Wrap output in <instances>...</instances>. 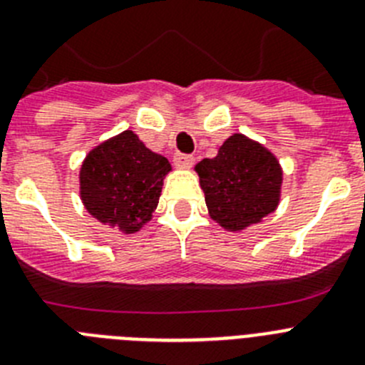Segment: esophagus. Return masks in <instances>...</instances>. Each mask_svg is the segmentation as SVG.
<instances>
[{"label": "esophagus", "mask_w": 365, "mask_h": 365, "mask_svg": "<svg viewBox=\"0 0 365 365\" xmlns=\"http://www.w3.org/2000/svg\"><path fill=\"white\" fill-rule=\"evenodd\" d=\"M173 163H175V166L180 168V170H190V168L193 166V163H195V159H193L192 155L177 153L175 157H173Z\"/></svg>", "instance_id": "obj_1"}]
</instances>
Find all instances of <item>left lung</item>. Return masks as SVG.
I'll use <instances>...</instances> for the list:
<instances>
[{
  "label": "left lung",
  "instance_id": "obj_1",
  "mask_svg": "<svg viewBox=\"0 0 365 365\" xmlns=\"http://www.w3.org/2000/svg\"><path fill=\"white\" fill-rule=\"evenodd\" d=\"M208 215L228 232H243L272 214L282 199L278 157L254 138L234 133L214 159L195 164Z\"/></svg>",
  "mask_w": 365,
  "mask_h": 365
}]
</instances>
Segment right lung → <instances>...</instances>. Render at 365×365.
<instances>
[{
	"label": "right lung",
	"instance_id": "add662e5",
	"mask_svg": "<svg viewBox=\"0 0 365 365\" xmlns=\"http://www.w3.org/2000/svg\"><path fill=\"white\" fill-rule=\"evenodd\" d=\"M170 172L166 157L125 130L86 155L78 173L80 199L96 221L125 235L135 234L153 217Z\"/></svg>",
	"mask_w": 365,
	"mask_h": 365
}]
</instances>
